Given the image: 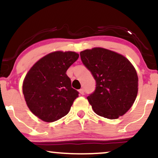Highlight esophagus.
I'll list each match as a JSON object with an SVG mask.
<instances>
[{"instance_id":"obj_1","label":"esophagus","mask_w":158,"mask_h":158,"mask_svg":"<svg viewBox=\"0 0 158 158\" xmlns=\"http://www.w3.org/2000/svg\"><path fill=\"white\" fill-rule=\"evenodd\" d=\"M79 93H80L81 95H84V89H82V88L79 90Z\"/></svg>"}]
</instances>
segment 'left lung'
Wrapping results in <instances>:
<instances>
[{
    "label": "left lung",
    "instance_id": "1",
    "mask_svg": "<svg viewBox=\"0 0 158 158\" xmlns=\"http://www.w3.org/2000/svg\"><path fill=\"white\" fill-rule=\"evenodd\" d=\"M81 60L96 80V89L87 99L94 111L110 119L131 108L138 91L135 68L125 56L102 48L80 52Z\"/></svg>",
    "mask_w": 158,
    "mask_h": 158
}]
</instances>
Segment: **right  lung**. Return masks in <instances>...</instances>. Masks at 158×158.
<instances>
[{"mask_svg":"<svg viewBox=\"0 0 158 158\" xmlns=\"http://www.w3.org/2000/svg\"><path fill=\"white\" fill-rule=\"evenodd\" d=\"M79 56L72 51L50 52L27 73L23 82L25 101L32 113L41 120L52 123L64 117L79 97L66 74Z\"/></svg>","mask_w":158,"mask_h":158,"instance_id":"right-lung-1","label":"right lung"}]
</instances>
